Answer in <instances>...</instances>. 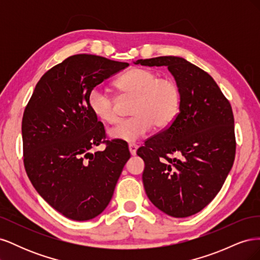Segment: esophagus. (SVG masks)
Returning <instances> with one entry per match:
<instances>
[{
	"label": "esophagus",
	"mask_w": 260,
	"mask_h": 260,
	"mask_svg": "<svg viewBox=\"0 0 260 260\" xmlns=\"http://www.w3.org/2000/svg\"><path fill=\"white\" fill-rule=\"evenodd\" d=\"M137 149H138V145L136 144H129V152L132 156H135L137 154Z\"/></svg>",
	"instance_id": "obj_1"
}]
</instances>
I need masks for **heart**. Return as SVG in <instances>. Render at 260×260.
<instances>
[{"instance_id":"obj_1","label":"heart","mask_w":260,"mask_h":260,"mask_svg":"<svg viewBox=\"0 0 260 260\" xmlns=\"http://www.w3.org/2000/svg\"><path fill=\"white\" fill-rule=\"evenodd\" d=\"M123 98H135L131 105V118L118 122L108 130L114 140L135 142L153 125L164 128L175 119L180 106V90L177 83L147 68H133L116 81ZM89 107L98 119L114 123L117 118V103L105 89L95 86L89 94Z\"/></svg>"}]
</instances>
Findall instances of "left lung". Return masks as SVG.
Returning <instances> with one entry per match:
<instances>
[{
	"mask_svg": "<svg viewBox=\"0 0 260 260\" xmlns=\"http://www.w3.org/2000/svg\"><path fill=\"white\" fill-rule=\"evenodd\" d=\"M135 64L167 66L180 90L176 119L137 152L145 164L146 195L168 216H192L215 199L233 166L231 105L215 80L183 57L159 56Z\"/></svg>",
	"mask_w": 260,
	"mask_h": 260,
	"instance_id": "1",
	"label": "left lung"
}]
</instances>
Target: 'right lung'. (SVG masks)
<instances>
[{"instance_id": "add662e5", "label": "right lung", "mask_w": 260, "mask_h": 260, "mask_svg": "<svg viewBox=\"0 0 260 260\" xmlns=\"http://www.w3.org/2000/svg\"><path fill=\"white\" fill-rule=\"evenodd\" d=\"M129 66L90 54L73 55L36 85L21 123L23 164L37 192L76 221L99 216L111 202L130 158L127 144L107 141L89 107L90 91Z\"/></svg>"}]
</instances>
